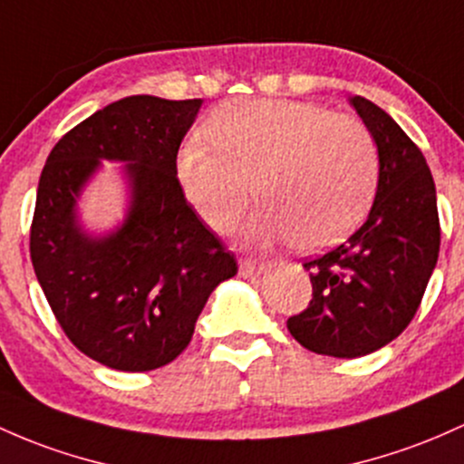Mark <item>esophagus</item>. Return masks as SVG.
<instances>
[{"label":"esophagus","mask_w":464,"mask_h":464,"mask_svg":"<svg viewBox=\"0 0 464 464\" xmlns=\"http://www.w3.org/2000/svg\"><path fill=\"white\" fill-rule=\"evenodd\" d=\"M266 268V264L257 262V259H242L240 262V275L242 277H256Z\"/></svg>","instance_id":"34e87169"}]
</instances>
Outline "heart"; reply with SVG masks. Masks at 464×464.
Returning <instances> with one entry per match:
<instances>
[{
    "instance_id": "heart-1",
    "label": "heart",
    "mask_w": 464,
    "mask_h": 464,
    "mask_svg": "<svg viewBox=\"0 0 464 464\" xmlns=\"http://www.w3.org/2000/svg\"><path fill=\"white\" fill-rule=\"evenodd\" d=\"M202 140L178 154V180L213 231H228L256 196V242L293 240L322 251L359 227L379 185V147L353 116L314 103L248 99L224 103Z\"/></svg>"
}]
</instances>
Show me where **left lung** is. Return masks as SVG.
I'll return each mask as SVG.
<instances>
[{
    "instance_id": "obj_1",
    "label": "left lung",
    "mask_w": 464,
    "mask_h": 464,
    "mask_svg": "<svg viewBox=\"0 0 464 464\" xmlns=\"http://www.w3.org/2000/svg\"><path fill=\"white\" fill-rule=\"evenodd\" d=\"M350 103L379 147L374 205L348 240L304 264L313 299L286 322L304 348L337 359L370 354L403 333L440 251L436 187L422 151L372 101Z\"/></svg>"
}]
</instances>
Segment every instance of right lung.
<instances>
[{"instance_id":"1","label":"right lung","mask_w":464,"mask_h":464,"mask_svg":"<svg viewBox=\"0 0 464 464\" xmlns=\"http://www.w3.org/2000/svg\"><path fill=\"white\" fill-rule=\"evenodd\" d=\"M202 99L139 94L94 111L50 151L30 227V259L65 337L121 372L171 363L208 295L237 273L220 237L187 202L176 156ZM101 160L127 161L126 222L92 238L75 198Z\"/></svg>"}]
</instances>
